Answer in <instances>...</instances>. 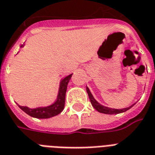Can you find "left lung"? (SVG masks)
I'll use <instances>...</instances> for the list:
<instances>
[{
	"label": "left lung",
	"instance_id": "1",
	"mask_svg": "<svg viewBox=\"0 0 155 155\" xmlns=\"http://www.w3.org/2000/svg\"><path fill=\"white\" fill-rule=\"evenodd\" d=\"M86 90H87V94H88V97H89L90 101H91V104H92V105L94 107V108L96 110H97L99 113H104V114H118V113H124L125 111L129 110L130 108H132L133 105L130 106V107H128V108H121V109H116V108H108V107H105V106L101 105V104H99L98 102L94 99V97L92 95L91 92H90V90L88 89V87H86Z\"/></svg>",
	"mask_w": 155,
	"mask_h": 155
}]
</instances>
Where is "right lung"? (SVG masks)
Wrapping results in <instances>:
<instances>
[{
	"label": "right lung",
	"mask_w": 155,
	"mask_h": 155,
	"mask_svg": "<svg viewBox=\"0 0 155 155\" xmlns=\"http://www.w3.org/2000/svg\"><path fill=\"white\" fill-rule=\"evenodd\" d=\"M72 74L66 76L61 80L60 85H59V89H58V97L56 101L51 104V105L47 106V107H39L36 108H30L25 106H19V108L25 113L30 117L35 118H40V119H45V118H50L54 116L58 115L63 110L64 105H65V96L67 92V87L69 80L71 77Z\"/></svg>",
	"instance_id": "right-lung-1"
}]
</instances>
